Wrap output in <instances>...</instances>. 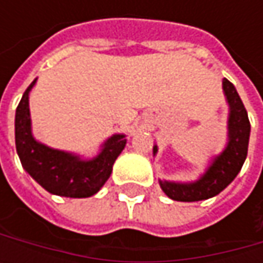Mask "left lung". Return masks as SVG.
<instances>
[{
	"mask_svg": "<svg viewBox=\"0 0 263 263\" xmlns=\"http://www.w3.org/2000/svg\"><path fill=\"white\" fill-rule=\"evenodd\" d=\"M222 90L226 95L230 112L227 121V145L221 154L211 159L205 173L196 181L180 183L159 180L162 192L173 200L178 202H197L217 196L237 177L248 157L250 123L248 111L243 105L234 85L224 79ZM158 154V146H154V157Z\"/></svg>",
	"mask_w": 263,
	"mask_h": 263,
	"instance_id": "1",
	"label": "left lung"
}]
</instances>
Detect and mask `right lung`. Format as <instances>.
Instances as JSON below:
<instances>
[{
    "label": "right lung",
    "instance_id": "obj_1",
    "mask_svg": "<svg viewBox=\"0 0 263 263\" xmlns=\"http://www.w3.org/2000/svg\"><path fill=\"white\" fill-rule=\"evenodd\" d=\"M35 79L26 89L15 109V149L26 173L46 192L64 197H90L105 184L112 165L126 146V135H112L101 145L96 157L83 159L80 155L54 149L37 142L32 133L29 93Z\"/></svg>",
    "mask_w": 263,
    "mask_h": 263
}]
</instances>
